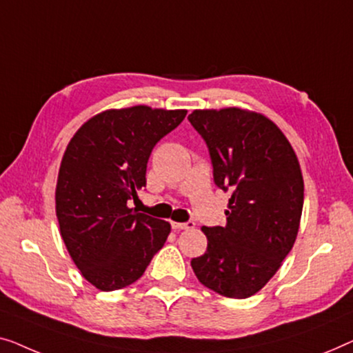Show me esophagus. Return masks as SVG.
Listing matches in <instances>:
<instances>
[{"instance_id": "1", "label": "esophagus", "mask_w": 353, "mask_h": 353, "mask_svg": "<svg viewBox=\"0 0 353 353\" xmlns=\"http://www.w3.org/2000/svg\"><path fill=\"white\" fill-rule=\"evenodd\" d=\"M172 228L176 230H190V228L195 227V222L193 221H187V222H171Z\"/></svg>"}]
</instances>
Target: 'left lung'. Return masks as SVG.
I'll return each mask as SVG.
<instances>
[{
	"label": "left lung",
	"mask_w": 353,
	"mask_h": 353,
	"mask_svg": "<svg viewBox=\"0 0 353 353\" xmlns=\"http://www.w3.org/2000/svg\"><path fill=\"white\" fill-rule=\"evenodd\" d=\"M214 183L232 192L224 227H203L206 252L192 259L201 285L233 299L262 290L294 245L304 181L291 143L275 123L241 108L195 110Z\"/></svg>",
	"instance_id": "left-lung-1"
}]
</instances>
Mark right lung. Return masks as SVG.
Wrapping results in <instances>:
<instances>
[{
    "mask_svg": "<svg viewBox=\"0 0 353 353\" xmlns=\"http://www.w3.org/2000/svg\"><path fill=\"white\" fill-rule=\"evenodd\" d=\"M185 115L145 105L107 110L68 143L56 188L59 227L75 265L97 290L132 285L165 245L171 225L128 201L145 187L153 147Z\"/></svg>",
    "mask_w": 353,
    "mask_h": 353,
    "instance_id": "1",
    "label": "right lung"
}]
</instances>
